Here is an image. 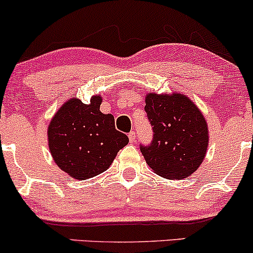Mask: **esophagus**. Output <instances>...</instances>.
<instances>
[{
	"label": "esophagus",
	"mask_w": 253,
	"mask_h": 253,
	"mask_svg": "<svg viewBox=\"0 0 253 253\" xmlns=\"http://www.w3.org/2000/svg\"><path fill=\"white\" fill-rule=\"evenodd\" d=\"M128 139H129L130 142L135 141V132H134V130H130V132L128 133Z\"/></svg>",
	"instance_id": "34e87169"
}]
</instances>
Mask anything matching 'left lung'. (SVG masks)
I'll return each instance as SVG.
<instances>
[{
  "label": "left lung",
  "instance_id": "obj_1",
  "mask_svg": "<svg viewBox=\"0 0 253 253\" xmlns=\"http://www.w3.org/2000/svg\"><path fill=\"white\" fill-rule=\"evenodd\" d=\"M145 111L153 129L148 145L140 144L146 163L166 179L191 175L203 163L209 145L208 125L187 96L152 93Z\"/></svg>",
  "mask_w": 253,
  "mask_h": 253
}]
</instances>
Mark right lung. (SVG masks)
<instances>
[{
    "label": "right lung",
    "mask_w": 253,
    "mask_h": 253,
    "mask_svg": "<svg viewBox=\"0 0 253 253\" xmlns=\"http://www.w3.org/2000/svg\"><path fill=\"white\" fill-rule=\"evenodd\" d=\"M101 96L86 105L79 99L63 103L48 127V144L57 166L78 180L108 169L128 136L115 129L114 117L100 112Z\"/></svg>",
    "instance_id": "obj_1"
}]
</instances>
